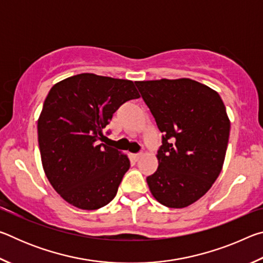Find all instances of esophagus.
I'll return each instance as SVG.
<instances>
[{
  "label": "esophagus",
  "mask_w": 263,
  "mask_h": 263,
  "mask_svg": "<svg viewBox=\"0 0 263 263\" xmlns=\"http://www.w3.org/2000/svg\"><path fill=\"white\" fill-rule=\"evenodd\" d=\"M141 157H142L141 153H139V154H133V155H132V158H133V160H135V161H138V160H139Z\"/></svg>",
  "instance_id": "obj_1"
}]
</instances>
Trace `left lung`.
<instances>
[{
	"label": "left lung",
	"instance_id": "obj_1",
	"mask_svg": "<svg viewBox=\"0 0 263 263\" xmlns=\"http://www.w3.org/2000/svg\"><path fill=\"white\" fill-rule=\"evenodd\" d=\"M162 133L159 166L148 176L153 197L167 208L198 201L219 176L231 123L219 94L191 79L136 81Z\"/></svg>",
	"mask_w": 263,
	"mask_h": 263
}]
</instances>
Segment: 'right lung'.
Returning a JSON list of instances; mask_svg holds the SVG:
<instances>
[{
    "label": "right lung",
    "mask_w": 263,
    "mask_h": 263,
    "mask_svg": "<svg viewBox=\"0 0 263 263\" xmlns=\"http://www.w3.org/2000/svg\"><path fill=\"white\" fill-rule=\"evenodd\" d=\"M139 97L130 80L91 73L62 80L48 91L37 125L42 163L70 205L97 210L117 194L130 160L100 140L115 111Z\"/></svg>",
    "instance_id": "obj_1"
}]
</instances>
